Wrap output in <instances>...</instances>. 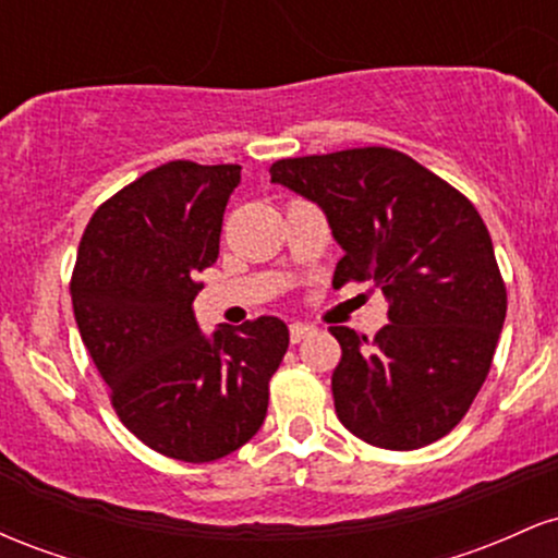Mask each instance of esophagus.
I'll list each match as a JSON object with an SVG mask.
<instances>
[{
    "mask_svg": "<svg viewBox=\"0 0 558 558\" xmlns=\"http://www.w3.org/2000/svg\"><path fill=\"white\" fill-rule=\"evenodd\" d=\"M288 332H291V343H301L304 338H310L312 332H315V328L306 323H291L288 325Z\"/></svg>",
    "mask_w": 558,
    "mask_h": 558,
    "instance_id": "34e87169",
    "label": "esophagus"
}]
</instances>
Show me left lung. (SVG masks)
<instances>
[{
	"mask_svg": "<svg viewBox=\"0 0 558 558\" xmlns=\"http://www.w3.org/2000/svg\"><path fill=\"white\" fill-rule=\"evenodd\" d=\"M272 183L312 198L341 243L332 286L373 283L388 319L367 336L332 325L336 414L349 433L412 451L462 422L490 373L506 283L475 204L403 151L362 146L278 159Z\"/></svg>",
	"mask_w": 558,
	"mask_h": 558,
	"instance_id": "8db88e82",
	"label": "left lung"
}]
</instances>
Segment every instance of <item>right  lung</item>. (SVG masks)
Listing matches in <instances>:
<instances>
[{
    "label": "right lung",
    "instance_id": "add662e5",
    "mask_svg": "<svg viewBox=\"0 0 558 558\" xmlns=\"http://www.w3.org/2000/svg\"><path fill=\"white\" fill-rule=\"evenodd\" d=\"M239 181L241 165L189 159L144 172L99 204L70 278L75 323L114 414L178 462H215L254 438L288 349L283 319L204 336L191 310Z\"/></svg>",
    "mask_w": 558,
    "mask_h": 558
}]
</instances>
